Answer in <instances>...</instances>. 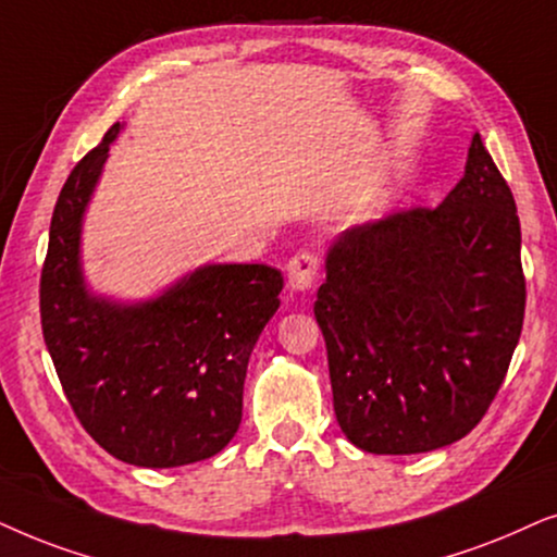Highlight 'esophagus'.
<instances>
[{
    "mask_svg": "<svg viewBox=\"0 0 557 557\" xmlns=\"http://www.w3.org/2000/svg\"><path fill=\"white\" fill-rule=\"evenodd\" d=\"M318 267H321V259H318L315 251L310 249L295 251L290 262H287V277H290V285L295 290H308V287L315 283Z\"/></svg>",
    "mask_w": 557,
    "mask_h": 557,
    "instance_id": "1",
    "label": "esophagus"
}]
</instances>
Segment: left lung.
I'll list each match as a JSON object with an SVG mask.
<instances>
[{
  "label": "left lung",
  "instance_id": "obj_1",
  "mask_svg": "<svg viewBox=\"0 0 557 557\" xmlns=\"http://www.w3.org/2000/svg\"><path fill=\"white\" fill-rule=\"evenodd\" d=\"M520 244L515 196L479 132L441 206L395 211L333 244L313 313L333 410L356 448L425 454L479 425L522 333Z\"/></svg>",
  "mask_w": 557,
  "mask_h": 557
}]
</instances>
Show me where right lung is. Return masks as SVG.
<instances>
[{
  "instance_id": "obj_1",
  "label": "right lung",
  "mask_w": 557,
  "mask_h": 557,
  "mask_svg": "<svg viewBox=\"0 0 557 557\" xmlns=\"http://www.w3.org/2000/svg\"><path fill=\"white\" fill-rule=\"evenodd\" d=\"M119 122L76 162L58 196L40 272V323L73 412L119 461L173 469L216 456L242 422L244 376L283 274L209 264L143 306L86 293L81 216Z\"/></svg>"
}]
</instances>
